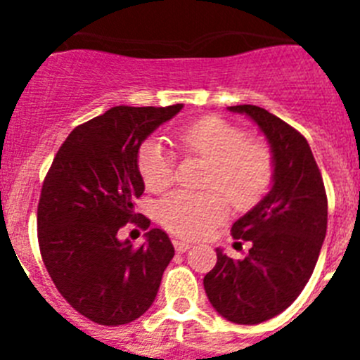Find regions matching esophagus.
Wrapping results in <instances>:
<instances>
[{
	"mask_svg": "<svg viewBox=\"0 0 360 360\" xmlns=\"http://www.w3.org/2000/svg\"><path fill=\"white\" fill-rule=\"evenodd\" d=\"M173 245H174V250H176L178 254H184L191 249V243H187V241H182V240H173Z\"/></svg>",
	"mask_w": 360,
	"mask_h": 360,
	"instance_id": "1",
	"label": "esophagus"
}]
</instances>
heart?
<instances>
[{"label":"heart","mask_w":360,"mask_h":360,"mask_svg":"<svg viewBox=\"0 0 360 360\" xmlns=\"http://www.w3.org/2000/svg\"><path fill=\"white\" fill-rule=\"evenodd\" d=\"M174 144L186 157L207 160L202 193L176 191L158 203V219L167 231L196 240L205 236L227 216V202L249 209L262 200L272 182L274 160L263 142L247 139V131L221 117H198L174 131ZM139 173L146 189L160 193L174 180L173 153L157 139H149L139 149ZM212 188H218L212 191Z\"/></svg>","instance_id":"obj_1"}]
</instances>
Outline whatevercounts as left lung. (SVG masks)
Returning a JSON list of instances; mask_svg holds the SVG:
<instances>
[{"instance_id":"8db88e82","label":"left lung","mask_w":360,"mask_h":360,"mask_svg":"<svg viewBox=\"0 0 360 360\" xmlns=\"http://www.w3.org/2000/svg\"><path fill=\"white\" fill-rule=\"evenodd\" d=\"M250 117L265 133L274 160V184L231 232L250 241L234 262L216 250L218 262L203 288L219 316L236 324L272 319L294 303L316 269L326 236L328 200L311 149L297 129L252 104L229 108Z\"/></svg>"}]
</instances>
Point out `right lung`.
<instances>
[{
  "mask_svg": "<svg viewBox=\"0 0 360 360\" xmlns=\"http://www.w3.org/2000/svg\"><path fill=\"white\" fill-rule=\"evenodd\" d=\"M182 104L115 106L73 129L44 176L37 205L43 263L72 308L104 326L131 323L148 311L174 256L162 229L146 243L120 241L126 224L148 229L135 212L144 193L136 157L142 142Z\"/></svg>",
  "mask_w": 360,
  "mask_h": 360,
  "instance_id": "add662e5",
  "label": "right lung"
}]
</instances>
